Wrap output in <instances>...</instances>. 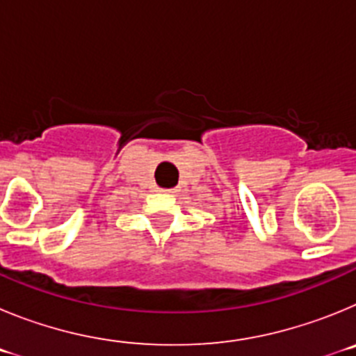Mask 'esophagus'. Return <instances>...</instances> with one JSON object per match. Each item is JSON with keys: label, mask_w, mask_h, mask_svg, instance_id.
Wrapping results in <instances>:
<instances>
[{"label": "esophagus", "mask_w": 356, "mask_h": 356, "mask_svg": "<svg viewBox=\"0 0 356 356\" xmlns=\"http://www.w3.org/2000/svg\"><path fill=\"white\" fill-rule=\"evenodd\" d=\"M162 193H176V188H160Z\"/></svg>", "instance_id": "obj_1"}]
</instances>
